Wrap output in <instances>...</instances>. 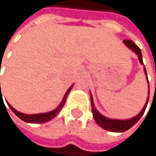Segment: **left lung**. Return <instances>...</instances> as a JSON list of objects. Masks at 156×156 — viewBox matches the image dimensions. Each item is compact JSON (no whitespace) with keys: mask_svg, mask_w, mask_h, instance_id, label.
I'll list each match as a JSON object with an SVG mask.
<instances>
[{"mask_svg":"<svg viewBox=\"0 0 156 156\" xmlns=\"http://www.w3.org/2000/svg\"><path fill=\"white\" fill-rule=\"evenodd\" d=\"M123 43H124L125 46H127L131 50H133L136 53V54L137 55V58H139V60L140 62V63L143 64L142 54H141L140 48L131 40H123ZM144 72H145V75L147 76V72H146L145 67H144ZM147 80H148V77H147ZM148 101H149V96L147 98V101H146L145 106L143 107L142 110L136 116H135V117H133L131 119H128V120H116V119H108V118L103 116L102 114H100V113L98 112V110L94 107V100H93V97H92V94H91L92 111H93V115H94V118L96 123L99 125V126H101L102 128H104L105 130H108V131H111V132H124V131L130 129L133 125L136 124L137 122H139V120L142 117L143 113H144V111L146 109Z\"/></svg>","mask_w":156,"mask_h":156,"instance_id":"8db88e82","label":"left lung"}]
</instances>
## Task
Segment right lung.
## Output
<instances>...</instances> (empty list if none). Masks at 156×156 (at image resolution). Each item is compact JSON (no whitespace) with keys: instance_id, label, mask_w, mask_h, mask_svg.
I'll return each mask as SVG.
<instances>
[{"instance_id":"1","label":"right lung","mask_w":156,"mask_h":156,"mask_svg":"<svg viewBox=\"0 0 156 156\" xmlns=\"http://www.w3.org/2000/svg\"><path fill=\"white\" fill-rule=\"evenodd\" d=\"M73 85L67 90V92L65 93L64 96H63V99L62 101L61 102V104L58 106L57 108L53 109L52 111H49V112H47V113H39V114H24V113H21L20 111L16 110L9 103L8 104V107L11 108V110L15 113V114L19 117L20 119H21L22 121L26 122H31V123H43V122H48L50 120H52L53 118H55L58 114L59 112L62 110V107L64 106V103L65 101H66V97L69 94V92L71 91ZM0 91H1V84H0ZM2 100V91H1L0 94V101Z\"/></svg>"}]
</instances>
